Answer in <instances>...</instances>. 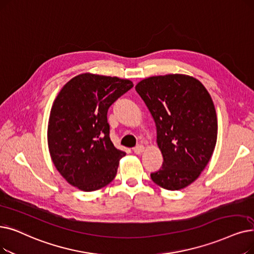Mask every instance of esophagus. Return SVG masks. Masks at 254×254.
<instances>
[{
    "mask_svg": "<svg viewBox=\"0 0 254 254\" xmlns=\"http://www.w3.org/2000/svg\"><path fill=\"white\" fill-rule=\"evenodd\" d=\"M133 150H134V152H135L136 154H141L143 151L145 150V147L143 146L142 144H138L137 146H135V147L133 148Z\"/></svg>",
    "mask_w": 254,
    "mask_h": 254,
    "instance_id": "1",
    "label": "esophagus"
}]
</instances>
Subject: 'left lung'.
<instances>
[{
	"label": "left lung",
	"instance_id": "left-lung-1",
	"mask_svg": "<svg viewBox=\"0 0 254 254\" xmlns=\"http://www.w3.org/2000/svg\"><path fill=\"white\" fill-rule=\"evenodd\" d=\"M135 88L156 124L164 160L150 178L163 189H184L198 179L216 146L212 97L197 79L181 73L150 76Z\"/></svg>",
	"mask_w": 254,
	"mask_h": 254
}]
</instances>
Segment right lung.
I'll list each match as a JSON object with an SVG mask.
<instances>
[{"mask_svg": "<svg viewBox=\"0 0 254 254\" xmlns=\"http://www.w3.org/2000/svg\"><path fill=\"white\" fill-rule=\"evenodd\" d=\"M133 86L127 79L86 72L66 83L54 101L49 150L55 167L71 186L91 192L114 180L126 152L110 139L107 113Z\"/></svg>", "mask_w": 254, "mask_h": 254, "instance_id": "right-lung-1", "label": "right lung"}]
</instances>
